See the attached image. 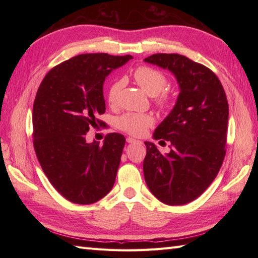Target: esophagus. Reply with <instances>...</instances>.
Segmentation results:
<instances>
[{
    "label": "esophagus",
    "mask_w": 258,
    "mask_h": 258,
    "mask_svg": "<svg viewBox=\"0 0 258 258\" xmlns=\"http://www.w3.org/2000/svg\"><path fill=\"white\" fill-rule=\"evenodd\" d=\"M126 142H127V143H139L140 141L135 140V139H133V138H127V139H126Z\"/></svg>",
    "instance_id": "obj_1"
}]
</instances>
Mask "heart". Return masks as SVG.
<instances>
[{"instance_id": "1", "label": "heart", "mask_w": 258, "mask_h": 258, "mask_svg": "<svg viewBox=\"0 0 258 258\" xmlns=\"http://www.w3.org/2000/svg\"><path fill=\"white\" fill-rule=\"evenodd\" d=\"M134 80L141 89L151 96L156 97V104L161 107H167L172 103V97L167 93L161 91L167 85V78L163 72L154 68L140 67L134 71ZM123 86V81L117 80L111 85L108 90V102L111 104L116 103L118 93ZM154 124V117L146 113L128 112L123 114L117 119V126L131 135L140 136L146 132V130Z\"/></svg>"}]
</instances>
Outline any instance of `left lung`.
<instances>
[{
	"label": "left lung",
	"mask_w": 258,
	"mask_h": 258,
	"mask_svg": "<svg viewBox=\"0 0 258 258\" xmlns=\"http://www.w3.org/2000/svg\"><path fill=\"white\" fill-rule=\"evenodd\" d=\"M144 61L171 71L179 85L176 104L154 132L155 140L171 143V152L163 155L145 142V182L164 204H187L212 184L225 157V91L213 71L184 55L158 53Z\"/></svg>",
	"instance_id": "obj_1"
}]
</instances>
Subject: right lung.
Returning a JSON list of instances; mask_svg holds the SVG:
<instances>
[{"label": "right lung", "mask_w": 258, "mask_h": 258, "mask_svg": "<svg viewBox=\"0 0 258 258\" xmlns=\"http://www.w3.org/2000/svg\"><path fill=\"white\" fill-rule=\"evenodd\" d=\"M132 55L81 54L56 65L38 87L33 104V144L43 172L59 194L75 204H93L112 189L125 145L109 133L103 145L87 143L91 126L103 122V84Z\"/></svg>", "instance_id": "1"}]
</instances>
